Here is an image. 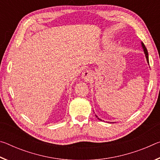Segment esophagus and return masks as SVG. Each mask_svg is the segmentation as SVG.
I'll use <instances>...</instances> for the list:
<instances>
[{
	"instance_id": "34e87169",
	"label": "esophagus",
	"mask_w": 160,
	"mask_h": 160,
	"mask_svg": "<svg viewBox=\"0 0 160 160\" xmlns=\"http://www.w3.org/2000/svg\"><path fill=\"white\" fill-rule=\"evenodd\" d=\"M93 74L92 72L88 70H85V71L82 72V78L85 80V81H90V80L92 79Z\"/></svg>"
}]
</instances>
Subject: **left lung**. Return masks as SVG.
<instances>
[{
  "mask_svg": "<svg viewBox=\"0 0 160 160\" xmlns=\"http://www.w3.org/2000/svg\"><path fill=\"white\" fill-rule=\"evenodd\" d=\"M141 46H142V48H143V51H144V53H145V58H146V59H147V62H148V63L149 64V58H148V50H147V48H146V47H145V46L144 45V44H143V43L141 42ZM96 116V115H95ZM96 117L99 119V120H100L101 121V119L100 118H98V116H96Z\"/></svg>",
  "mask_w": 160,
  "mask_h": 160,
  "instance_id": "left-lung-1",
  "label": "left lung"
}]
</instances>
